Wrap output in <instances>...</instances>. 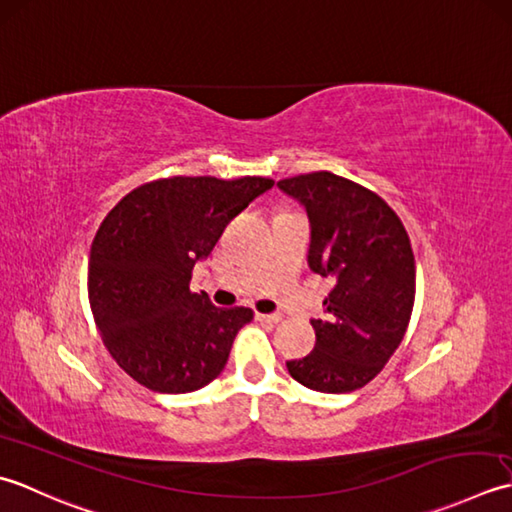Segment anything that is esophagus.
Wrapping results in <instances>:
<instances>
[{
  "label": "esophagus",
  "mask_w": 512,
  "mask_h": 512,
  "mask_svg": "<svg viewBox=\"0 0 512 512\" xmlns=\"http://www.w3.org/2000/svg\"><path fill=\"white\" fill-rule=\"evenodd\" d=\"M256 320L271 322V325H276V322L283 320V316H280V314H256Z\"/></svg>",
  "instance_id": "esophagus-1"
}]
</instances>
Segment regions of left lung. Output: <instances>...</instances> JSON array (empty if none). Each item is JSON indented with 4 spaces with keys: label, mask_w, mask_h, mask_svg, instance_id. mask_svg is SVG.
<instances>
[{
    "label": "left lung",
    "mask_w": 512,
    "mask_h": 512,
    "mask_svg": "<svg viewBox=\"0 0 512 512\" xmlns=\"http://www.w3.org/2000/svg\"><path fill=\"white\" fill-rule=\"evenodd\" d=\"M278 187L307 212L311 271L336 283L322 302L327 316L311 320L314 351L289 360V375L322 393L356 391L382 371L409 327L415 300L409 234L378 194L338 174H300Z\"/></svg>",
    "instance_id": "8db88e82"
}]
</instances>
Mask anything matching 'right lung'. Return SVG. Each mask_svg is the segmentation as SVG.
Wrapping results in <instances>:
<instances>
[{
  "label": "right lung",
  "mask_w": 512,
  "mask_h": 512,
  "mask_svg": "<svg viewBox=\"0 0 512 512\" xmlns=\"http://www.w3.org/2000/svg\"><path fill=\"white\" fill-rule=\"evenodd\" d=\"M271 185L263 176H172L132 190L103 218L90 247V307L112 358L145 389L190 393L225 369L254 311L192 294V269Z\"/></svg>",
  "instance_id": "add662e5"
}]
</instances>
